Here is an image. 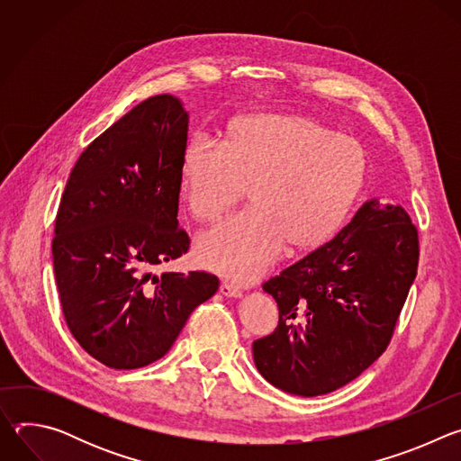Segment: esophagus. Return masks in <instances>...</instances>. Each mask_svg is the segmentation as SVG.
I'll return each mask as SVG.
<instances>
[{
  "label": "esophagus",
  "instance_id": "esophagus-1",
  "mask_svg": "<svg viewBox=\"0 0 461 461\" xmlns=\"http://www.w3.org/2000/svg\"><path fill=\"white\" fill-rule=\"evenodd\" d=\"M221 294L222 295H226V297H240L242 295V292H240V288L239 286H235V285H231V283H221Z\"/></svg>",
  "mask_w": 461,
  "mask_h": 461
}]
</instances>
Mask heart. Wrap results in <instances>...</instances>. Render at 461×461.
<instances>
[{
	"label": "heart",
	"instance_id": "1",
	"mask_svg": "<svg viewBox=\"0 0 461 461\" xmlns=\"http://www.w3.org/2000/svg\"><path fill=\"white\" fill-rule=\"evenodd\" d=\"M361 144L297 114H248L228 125L222 148L193 137L180 191L194 221L215 222L249 189L251 208L196 240L201 267L255 281L290 251L321 246L345 221L363 185Z\"/></svg>",
	"mask_w": 461,
	"mask_h": 461
}]
</instances>
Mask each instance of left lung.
<instances>
[{
  "mask_svg": "<svg viewBox=\"0 0 461 461\" xmlns=\"http://www.w3.org/2000/svg\"><path fill=\"white\" fill-rule=\"evenodd\" d=\"M418 260L407 212L365 203L330 242L262 285L277 301L279 322L253 341L257 370L304 398L356 379L386 350Z\"/></svg>",
  "mask_w": 461,
  "mask_h": 461,
  "instance_id": "left-lung-1",
  "label": "left lung"
}]
</instances>
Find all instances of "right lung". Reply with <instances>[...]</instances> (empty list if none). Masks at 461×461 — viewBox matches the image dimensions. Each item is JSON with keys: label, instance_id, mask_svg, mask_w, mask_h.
<instances>
[{"label": "right lung", "instance_id": "1", "mask_svg": "<svg viewBox=\"0 0 461 461\" xmlns=\"http://www.w3.org/2000/svg\"><path fill=\"white\" fill-rule=\"evenodd\" d=\"M187 123L178 98L144 100L86 148L58 206L52 262L65 322L114 370L166 356L219 290L208 272L153 276L191 242L176 221Z\"/></svg>", "mask_w": 461, "mask_h": 461}]
</instances>
